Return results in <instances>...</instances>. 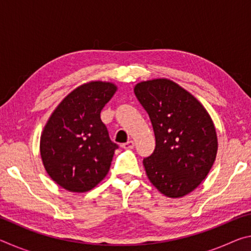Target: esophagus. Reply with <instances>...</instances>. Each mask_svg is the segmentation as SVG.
<instances>
[{
    "label": "esophagus",
    "instance_id": "1",
    "mask_svg": "<svg viewBox=\"0 0 251 251\" xmlns=\"http://www.w3.org/2000/svg\"><path fill=\"white\" fill-rule=\"evenodd\" d=\"M123 147L125 148V150H131V148H134V142L133 141H128L125 144H123Z\"/></svg>",
    "mask_w": 251,
    "mask_h": 251
}]
</instances>
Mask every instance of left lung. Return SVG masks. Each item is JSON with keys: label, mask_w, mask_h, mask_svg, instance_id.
<instances>
[{"label": "left lung", "mask_w": 251, "mask_h": 251, "mask_svg": "<svg viewBox=\"0 0 251 251\" xmlns=\"http://www.w3.org/2000/svg\"><path fill=\"white\" fill-rule=\"evenodd\" d=\"M134 93L151 118L156 146L143 164L165 196L193 192L209 173L217 154V135L203 106L166 78L136 85Z\"/></svg>", "instance_id": "8db88e82"}]
</instances>
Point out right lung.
Masks as SVG:
<instances>
[{"label": "right lung", "instance_id": "right-lung-1", "mask_svg": "<svg viewBox=\"0 0 251 251\" xmlns=\"http://www.w3.org/2000/svg\"><path fill=\"white\" fill-rule=\"evenodd\" d=\"M116 92L112 83L91 82L61 101L41 136V156L50 177L66 190L84 193L107 175L118 145L100 112Z\"/></svg>", "mask_w": 251, "mask_h": 251}]
</instances>
